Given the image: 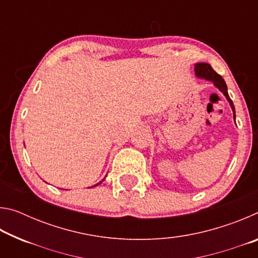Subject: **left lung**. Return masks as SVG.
<instances>
[{"mask_svg": "<svg viewBox=\"0 0 258 258\" xmlns=\"http://www.w3.org/2000/svg\"><path fill=\"white\" fill-rule=\"evenodd\" d=\"M195 72H196V76L200 80H206L208 82H212L214 86L218 89L220 92L223 93L224 97L228 100V102L230 103V107L232 109V112H233V119L235 121V109L233 106V102L232 100L230 99L229 97V93H228V86H226L225 82L223 78H222L221 75H218V74L214 71L212 68V66L209 63L206 62H198L195 64Z\"/></svg>", "mask_w": 258, "mask_h": 258, "instance_id": "8db88e82", "label": "left lung"}]
</instances>
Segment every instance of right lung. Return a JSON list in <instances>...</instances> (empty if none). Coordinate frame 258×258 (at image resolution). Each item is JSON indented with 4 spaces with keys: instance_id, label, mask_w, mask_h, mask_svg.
<instances>
[{
    "instance_id": "1",
    "label": "right lung",
    "mask_w": 258,
    "mask_h": 258,
    "mask_svg": "<svg viewBox=\"0 0 258 258\" xmlns=\"http://www.w3.org/2000/svg\"><path fill=\"white\" fill-rule=\"evenodd\" d=\"M107 176V175H106ZM106 176H104V178H106ZM104 178H102V180L101 181H100L99 183H97V184H94V185H92V186H90V187H94V186H97V185H99V184H101V183L103 182V180H104Z\"/></svg>"
}]
</instances>
